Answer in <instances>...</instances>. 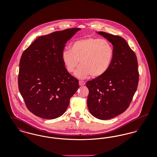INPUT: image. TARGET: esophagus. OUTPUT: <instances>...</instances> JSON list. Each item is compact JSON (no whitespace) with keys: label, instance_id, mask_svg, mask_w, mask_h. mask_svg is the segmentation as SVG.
Segmentation results:
<instances>
[{"label":"esophagus","instance_id":"1","mask_svg":"<svg viewBox=\"0 0 157 157\" xmlns=\"http://www.w3.org/2000/svg\"><path fill=\"white\" fill-rule=\"evenodd\" d=\"M79 84L80 86H83L85 85V82L84 81H79Z\"/></svg>","mask_w":157,"mask_h":157}]
</instances>
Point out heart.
I'll use <instances>...</instances> for the list:
<instances>
[{
  "mask_svg": "<svg viewBox=\"0 0 157 157\" xmlns=\"http://www.w3.org/2000/svg\"><path fill=\"white\" fill-rule=\"evenodd\" d=\"M62 60L69 72H74L79 60L82 64L75 72V76L85 79L90 75L102 76L108 71L113 57L111 44L106 39L86 37L75 40L71 49L62 52Z\"/></svg>",
  "mask_w": 157,
  "mask_h": 157,
  "instance_id": "obj_1",
  "label": "heart"
}]
</instances>
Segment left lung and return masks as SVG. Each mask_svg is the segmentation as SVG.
Segmentation results:
<instances>
[{
	"mask_svg": "<svg viewBox=\"0 0 157 157\" xmlns=\"http://www.w3.org/2000/svg\"><path fill=\"white\" fill-rule=\"evenodd\" d=\"M98 33L112 44L113 57L104 75L86 82L87 105L94 117L106 120L119 115L129 107L137 89L139 72L136 56L123 37L104 32Z\"/></svg>",
	"mask_w": 157,
	"mask_h": 157,
	"instance_id": "obj_1",
	"label": "left lung"
}]
</instances>
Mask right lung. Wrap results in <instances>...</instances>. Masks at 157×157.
<instances>
[{
  "mask_svg": "<svg viewBox=\"0 0 157 157\" xmlns=\"http://www.w3.org/2000/svg\"><path fill=\"white\" fill-rule=\"evenodd\" d=\"M80 28L54 32L37 37L23 52L18 86L26 107L40 118H57L66 111L79 81L62 60L65 44Z\"/></svg>",
  "mask_w": 157,
  "mask_h": 157,
  "instance_id": "1",
  "label": "right lung"
}]
</instances>
